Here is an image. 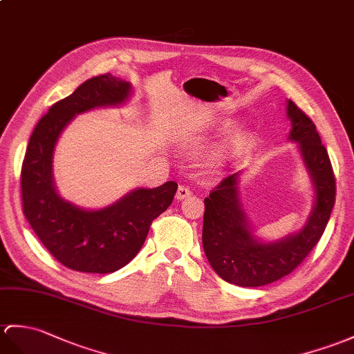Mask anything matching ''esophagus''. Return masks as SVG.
Returning a JSON list of instances; mask_svg holds the SVG:
<instances>
[{
    "mask_svg": "<svg viewBox=\"0 0 354 354\" xmlns=\"http://www.w3.org/2000/svg\"><path fill=\"white\" fill-rule=\"evenodd\" d=\"M190 194H192L190 188H188L187 185H179L178 187V192H176V199L178 201H183V199H185V197H188Z\"/></svg>",
    "mask_w": 354,
    "mask_h": 354,
    "instance_id": "1",
    "label": "esophagus"
}]
</instances>
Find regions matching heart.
<instances>
[{"label": "heart", "mask_w": 354, "mask_h": 354, "mask_svg": "<svg viewBox=\"0 0 354 354\" xmlns=\"http://www.w3.org/2000/svg\"><path fill=\"white\" fill-rule=\"evenodd\" d=\"M248 142H249V138L245 134H243V133L235 134L227 140L223 147H221V153H225V155L240 153L244 149V147L248 146Z\"/></svg>", "instance_id": "obj_1"}]
</instances>
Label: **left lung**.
<instances>
[{"instance_id": "left-lung-1", "label": "left lung", "mask_w": 354, "mask_h": 354, "mask_svg": "<svg viewBox=\"0 0 354 354\" xmlns=\"http://www.w3.org/2000/svg\"><path fill=\"white\" fill-rule=\"evenodd\" d=\"M290 140L299 143L303 162L315 190L310 216L299 232L276 241H261L252 234L238 199L240 171L225 178L205 197L202 244L211 267L223 281L238 286L276 282L297 268L322 238L335 205V175L317 128L291 100Z\"/></svg>"}]
</instances>
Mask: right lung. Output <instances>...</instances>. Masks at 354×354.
Here are the masks:
<instances>
[{
  "label": "right lung",
  "instance_id": "obj_1",
  "mask_svg": "<svg viewBox=\"0 0 354 354\" xmlns=\"http://www.w3.org/2000/svg\"><path fill=\"white\" fill-rule=\"evenodd\" d=\"M131 93L133 86L111 73L90 78L55 102L30 137L21 170L24 214L48 252L71 270L105 274L125 267L178 190L174 180L157 188H136L102 209L80 208L55 190L53 157L62 131L77 114L122 105Z\"/></svg>",
  "mask_w": 354,
  "mask_h": 354
}]
</instances>
